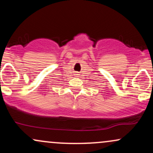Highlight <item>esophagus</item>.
Returning a JSON list of instances; mask_svg holds the SVG:
<instances>
[{"label":"esophagus","mask_w":153,"mask_h":153,"mask_svg":"<svg viewBox=\"0 0 153 153\" xmlns=\"http://www.w3.org/2000/svg\"><path fill=\"white\" fill-rule=\"evenodd\" d=\"M76 75H78V74H76Z\"/></svg>","instance_id":"1"}]
</instances>
